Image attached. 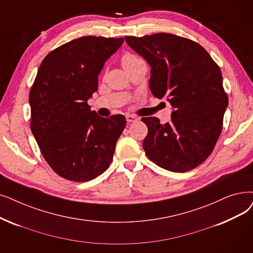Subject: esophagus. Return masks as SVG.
Masks as SVG:
<instances>
[{
	"label": "esophagus",
	"instance_id": "1",
	"mask_svg": "<svg viewBox=\"0 0 253 253\" xmlns=\"http://www.w3.org/2000/svg\"><path fill=\"white\" fill-rule=\"evenodd\" d=\"M126 120H127V122L131 123V122H135V121H137V118L135 116H132V115H127Z\"/></svg>",
	"mask_w": 253,
	"mask_h": 253
}]
</instances>
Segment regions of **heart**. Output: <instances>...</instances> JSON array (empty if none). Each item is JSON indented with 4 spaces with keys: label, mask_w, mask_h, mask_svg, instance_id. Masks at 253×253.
Here are the masks:
<instances>
[{
    "label": "heart",
    "mask_w": 253,
    "mask_h": 253,
    "mask_svg": "<svg viewBox=\"0 0 253 253\" xmlns=\"http://www.w3.org/2000/svg\"><path fill=\"white\" fill-rule=\"evenodd\" d=\"M141 59L137 56H135V54H132V53H125L124 56L122 57V60H121V62H122V66L124 67V69H127L128 67H130L131 65L135 64L136 62L140 61Z\"/></svg>",
    "instance_id": "1"
}]
</instances>
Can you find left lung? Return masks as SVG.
<instances>
[{"label":"left lung","mask_w":253,"mask_h":253,"mask_svg":"<svg viewBox=\"0 0 253 253\" xmlns=\"http://www.w3.org/2000/svg\"><path fill=\"white\" fill-rule=\"evenodd\" d=\"M127 44L151 66L152 94L172 106L170 123L156 117L141 121L148 127L142 147L158 167L185 172L202 164L221 133L228 98L219 66L190 39L169 33L126 36Z\"/></svg>","instance_id":"8db88e82"}]
</instances>
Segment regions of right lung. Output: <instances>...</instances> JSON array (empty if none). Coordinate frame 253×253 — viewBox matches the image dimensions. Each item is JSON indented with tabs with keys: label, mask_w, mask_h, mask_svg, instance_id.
Segmentation results:
<instances>
[{
	"label": "right lung",
	"mask_w": 253,
	"mask_h": 253,
	"mask_svg": "<svg viewBox=\"0 0 253 253\" xmlns=\"http://www.w3.org/2000/svg\"><path fill=\"white\" fill-rule=\"evenodd\" d=\"M123 38L84 36L50 51L30 91L31 130L49 167L60 177L85 182L113 162L126 126L123 115L98 116L87 104L98 75Z\"/></svg>",
	"instance_id": "right-lung-1"
}]
</instances>
